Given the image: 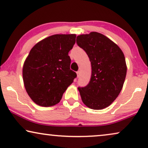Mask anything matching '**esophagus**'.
<instances>
[{
	"instance_id": "esophagus-1",
	"label": "esophagus",
	"mask_w": 148,
	"mask_h": 148,
	"mask_svg": "<svg viewBox=\"0 0 148 148\" xmlns=\"http://www.w3.org/2000/svg\"><path fill=\"white\" fill-rule=\"evenodd\" d=\"M79 75H80V72L79 71H77V77H79Z\"/></svg>"
}]
</instances>
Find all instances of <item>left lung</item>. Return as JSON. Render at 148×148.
<instances>
[{"label":"left lung","instance_id":"8db88e82","mask_svg":"<svg viewBox=\"0 0 148 148\" xmlns=\"http://www.w3.org/2000/svg\"><path fill=\"white\" fill-rule=\"evenodd\" d=\"M77 43L88 54L92 65L90 83L78 88L84 104L94 110L110 106L120 94L127 74L124 54L119 46L98 32L82 34Z\"/></svg>","mask_w":148,"mask_h":148}]
</instances>
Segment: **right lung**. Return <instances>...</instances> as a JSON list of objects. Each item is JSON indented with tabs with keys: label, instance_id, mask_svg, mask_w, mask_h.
Masks as SVG:
<instances>
[{
	"label": "right lung",
	"instance_id": "obj_1",
	"mask_svg": "<svg viewBox=\"0 0 148 148\" xmlns=\"http://www.w3.org/2000/svg\"><path fill=\"white\" fill-rule=\"evenodd\" d=\"M75 34H55L38 42L23 66L24 86L30 98L39 106L58 104L76 77L70 69L68 55L75 43Z\"/></svg>",
	"mask_w": 148,
	"mask_h": 148
}]
</instances>
